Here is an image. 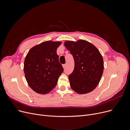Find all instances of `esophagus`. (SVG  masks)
I'll use <instances>...</instances> for the list:
<instances>
[{
    "mask_svg": "<svg viewBox=\"0 0 130 130\" xmlns=\"http://www.w3.org/2000/svg\"><path fill=\"white\" fill-rule=\"evenodd\" d=\"M63 67L64 69H65V68H66V64H63Z\"/></svg>",
    "mask_w": 130,
    "mask_h": 130,
    "instance_id": "1",
    "label": "esophagus"
}]
</instances>
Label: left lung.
Masks as SVG:
<instances>
[{"label":"left lung","instance_id":"obj_1","mask_svg":"<svg viewBox=\"0 0 130 130\" xmlns=\"http://www.w3.org/2000/svg\"><path fill=\"white\" fill-rule=\"evenodd\" d=\"M64 45L74 59V69L69 76L70 86L76 93L83 94L96 87L104 70L103 59L97 48L85 40L66 41Z\"/></svg>","mask_w":130,"mask_h":130}]
</instances>
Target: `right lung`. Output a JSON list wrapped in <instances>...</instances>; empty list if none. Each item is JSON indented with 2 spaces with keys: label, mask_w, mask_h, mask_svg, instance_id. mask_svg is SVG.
<instances>
[{
  "label": "right lung",
  "mask_w": 130,
  "mask_h": 130,
  "mask_svg": "<svg viewBox=\"0 0 130 130\" xmlns=\"http://www.w3.org/2000/svg\"><path fill=\"white\" fill-rule=\"evenodd\" d=\"M60 42L46 41L32 47L24 61L26 79L31 89L40 94L51 92L64 71L57 48Z\"/></svg>",
  "instance_id": "1"
}]
</instances>
